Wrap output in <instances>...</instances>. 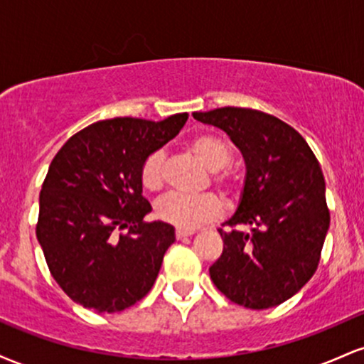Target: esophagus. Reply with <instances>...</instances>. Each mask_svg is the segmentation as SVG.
<instances>
[{
    "label": "esophagus",
    "instance_id": "esophagus-1",
    "mask_svg": "<svg viewBox=\"0 0 364 364\" xmlns=\"http://www.w3.org/2000/svg\"><path fill=\"white\" fill-rule=\"evenodd\" d=\"M195 231H190V229H176V237L178 240H183V237L193 236Z\"/></svg>",
    "mask_w": 364,
    "mask_h": 364
}]
</instances>
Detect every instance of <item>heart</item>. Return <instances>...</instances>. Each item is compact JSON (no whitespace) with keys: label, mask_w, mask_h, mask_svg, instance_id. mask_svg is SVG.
<instances>
[{"label":"heart","mask_w":364,"mask_h":364,"mask_svg":"<svg viewBox=\"0 0 364 364\" xmlns=\"http://www.w3.org/2000/svg\"><path fill=\"white\" fill-rule=\"evenodd\" d=\"M191 152L195 154L210 171L212 183L224 195L235 196L240 191V179L225 166L231 161V149L220 136L212 133H200L190 141ZM141 186L149 191L161 190L164 185V152L156 150L149 154L140 168ZM224 214V205L214 193L188 196L169 193L156 203V215L162 223L179 229H193L214 223Z\"/></svg>","instance_id":"heart-1"}]
</instances>
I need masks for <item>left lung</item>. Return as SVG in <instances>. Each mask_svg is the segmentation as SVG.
<instances>
[{
	"label": "left lung",
	"instance_id": "1",
	"mask_svg": "<svg viewBox=\"0 0 364 364\" xmlns=\"http://www.w3.org/2000/svg\"><path fill=\"white\" fill-rule=\"evenodd\" d=\"M224 129L246 164L236 214L219 229L223 255L208 269L228 299L267 310L292 298L315 274L330 225L325 179L315 154L294 128L267 112L219 107L193 112ZM248 225L252 231H240Z\"/></svg>",
	"mask_w": 364,
	"mask_h": 364
}]
</instances>
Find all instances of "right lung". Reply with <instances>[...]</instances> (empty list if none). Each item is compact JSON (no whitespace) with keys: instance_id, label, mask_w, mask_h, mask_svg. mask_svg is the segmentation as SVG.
<instances>
[{"instance_id":"add662e5","label":"right lung","mask_w":364,"mask_h":364,"mask_svg":"<svg viewBox=\"0 0 364 364\" xmlns=\"http://www.w3.org/2000/svg\"><path fill=\"white\" fill-rule=\"evenodd\" d=\"M186 112L164 121L104 119L80 129L53 159L39 195L36 235L54 281L75 303L123 311L152 289L174 228L144 217L140 168L178 135Z\"/></svg>"}]
</instances>
